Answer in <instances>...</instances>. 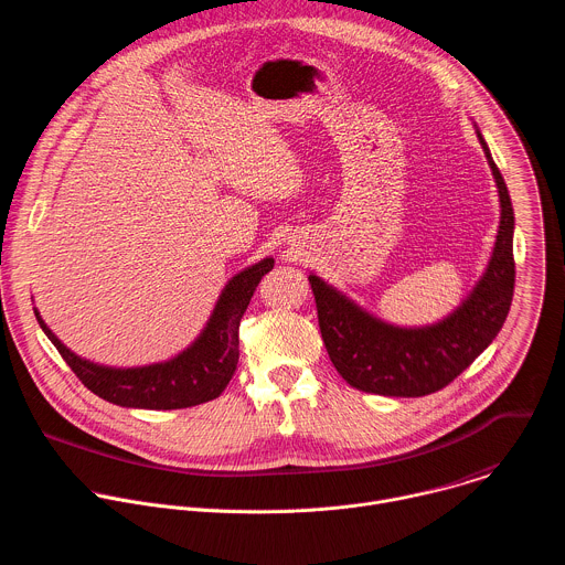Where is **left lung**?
Wrapping results in <instances>:
<instances>
[{"instance_id": "left-lung-1", "label": "left lung", "mask_w": 565, "mask_h": 565, "mask_svg": "<svg viewBox=\"0 0 565 565\" xmlns=\"http://www.w3.org/2000/svg\"><path fill=\"white\" fill-rule=\"evenodd\" d=\"M477 135L499 188L501 222L481 281L452 315L426 328H397L370 317L319 277H308L328 356L356 391L386 397L437 393L492 343L508 317L514 295V213L505 181Z\"/></svg>"}]
</instances>
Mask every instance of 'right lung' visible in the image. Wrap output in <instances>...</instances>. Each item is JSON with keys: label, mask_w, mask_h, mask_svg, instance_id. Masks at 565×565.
<instances>
[{"label": "right lung", "mask_w": 565, "mask_h": 565, "mask_svg": "<svg viewBox=\"0 0 565 565\" xmlns=\"http://www.w3.org/2000/svg\"><path fill=\"white\" fill-rule=\"evenodd\" d=\"M273 264L275 262L268 257L233 277L224 288L202 337L166 363L126 370L90 363L73 354L49 330L38 310L35 317L64 361L77 374V380L97 397L126 408H191L217 399L233 380L239 361V321L257 284L266 273H270Z\"/></svg>", "instance_id": "1"}]
</instances>
